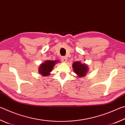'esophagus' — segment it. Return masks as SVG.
Returning <instances> with one entry per match:
<instances>
[{
    "label": "esophagus",
    "mask_w": 125,
    "mask_h": 125,
    "mask_svg": "<svg viewBox=\"0 0 125 125\" xmlns=\"http://www.w3.org/2000/svg\"><path fill=\"white\" fill-rule=\"evenodd\" d=\"M61 60H62V61L63 62H66L67 61V58L66 57H62V58H61Z\"/></svg>",
    "instance_id": "1"
}]
</instances>
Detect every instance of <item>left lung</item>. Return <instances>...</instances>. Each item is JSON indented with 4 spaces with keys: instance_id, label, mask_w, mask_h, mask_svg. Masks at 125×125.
Returning <instances> with one entry per match:
<instances>
[{
    "instance_id": "1",
    "label": "left lung",
    "mask_w": 125,
    "mask_h": 125,
    "mask_svg": "<svg viewBox=\"0 0 125 125\" xmlns=\"http://www.w3.org/2000/svg\"><path fill=\"white\" fill-rule=\"evenodd\" d=\"M73 71L77 74L78 77H85L88 71V67L85 64H83L79 61H77L73 63Z\"/></svg>"
}]
</instances>
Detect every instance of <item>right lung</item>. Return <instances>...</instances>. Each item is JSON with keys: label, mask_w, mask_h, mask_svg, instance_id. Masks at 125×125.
Masks as SVG:
<instances>
[{"label": "right lung", "mask_w": 125, "mask_h": 125, "mask_svg": "<svg viewBox=\"0 0 125 125\" xmlns=\"http://www.w3.org/2000/svg\"><path fill=\"white\" fill-rule=\"evenodd\" d=\"M56 63H57V61H46L43 63H42L39 68L40 74L46 77L50 75V72L52 71L53 68Z\"/></svg>", "instance_id": "add662e5"}]
</instances>
